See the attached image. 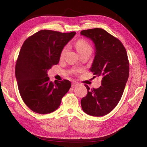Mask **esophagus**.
I'll list each match as a JSON object with an SVG mask.
<instances>
[{
    "label": "esophagus",
    "instance_id": "obj_1",
    "mask_svg": "<svg viewBox=\"0 0 147 147\" xmlns=\"http://www.w3.org/2000/svg\"><path fill=\"white\" fill-rule=\"evenodd\" d=\"M77 85H78V83L77 82H72V87L76 86H77Z\"/></svg>",
    "mask_w": 147,
    "mask_h": 147
}]
</instances>
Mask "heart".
Instances as JSON below:
<instances>
[{
	"label": "heart",
	"mask_w": 147,
	"mask_h": 147,
	"mask_svg": "<svg viewBox=\"0 0 147 147\" xmlns=\"http://www.w3.org/2000/svg\"><path fill=\"white\" fill-rule=\"evenodd\" d=\"M75 46H76L77 51H78L80 55L82 54V53L84 51H86L88 50H91V48L90 45H89V43L86 41L83 40H80L77 41L76 44H75ZM66 51H67V47H65L63 49V50H62L61 53V55H60L61 58H63L64 57Z\"/></svg>",
	"instance_id": "1"
}]
</instances>
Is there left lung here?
<instances>
[{
	"label": "left lung",
	"mask_w": 147,
	"mask_h": 147,
	"mask_svg": "<svg viewBox=\"0 0 147 147\" xmlns=\"http://www.w3.org/2000/svg\"><path fill=\"white\" fill-rule=\"evenodd\" d=\"M81 35L94 45L95 56L90 71L102 77L101 86L90 90L81 100L82 110L93 117L109 113L121 98L129 73L127 53L122 43L105 30L94 28L83 30Z\"/></svg>",
	"instance_id": "1"
}]
</instances>
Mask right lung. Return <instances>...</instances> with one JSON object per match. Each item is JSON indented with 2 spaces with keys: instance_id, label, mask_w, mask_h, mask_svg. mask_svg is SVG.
Returning <instances> with one entry per match:
<instances>
[{
  "instance_id": "1",
  "label": "right lung",
  "mask_w": 147,
  "mask_h": 147,
  "mask_svg": "<svg viewBox=\"0 0 147 147\" xmlns=\"http://www.w3.org/2000/svg\"><path fill=\"white\" fill-rule=\"evenodd\" d=\"M76 32L41 30L24 41L15 67L21 98L33 112L47 114L59 107L71 87L69 80L50 82L47 72L59 63L61 53Z\"/></svg>"
}]
</instances>
